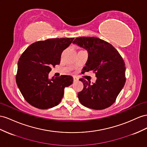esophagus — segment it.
<instances>
[{"label": "esophagus", "instance_id": "obj_1", "mask_svg": "<svg viewBox=\"0 0 147 147\" xmlns=\"http://www.w3.org/2000/svg\"><path fill=\"white\" fill-rule=\"evenodd\" d=\"M78 80V78L77 77L74 76V82H76V81H77Z\"/></svg>", "mask_w": 147, "mask_h": 147}]
</instances>
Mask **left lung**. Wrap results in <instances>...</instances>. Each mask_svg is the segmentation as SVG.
<instances>
[{"instance_id": "obj_1", "label": "left lung", "mask_w": 147, "mask_h": 147, "mask_svg": "<svg viewBox=\"0 0 147 147\" xmlns=\"http://www.w3.org/2000/svg\"><path fill=\"white\" fill-rule=\"evenodd\" d=\"M85 49L88 59L83 72L92 70L96 82L80 78L83 89L78 93L81 104L90 109L101 110L116 101L125 83V62L115 47L102 39L94 37L77 38L73 42Z\"/></svg>"}]
</instances>
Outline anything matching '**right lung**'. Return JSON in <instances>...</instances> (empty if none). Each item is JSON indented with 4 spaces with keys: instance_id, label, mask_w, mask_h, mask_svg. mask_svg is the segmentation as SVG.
<instances>
[{
    "instance_id": "right-lung-1",
    "label": "right lung",
    "mask_w": 147,
    "mask_h": 147,
    "mask_svg": "<svg viewBox=\"0 0 147 147\" xmlns=\"http://www.w3.org/2000/svg\"><path fill=\"white\" fill-rule=\"evenodd\" d=\"M74 38L48 39L29 46L18 62L16 82L25 100L35 108L46 109L58 105L64 88L72 85L70 75L49 78L51 67L61 62L63 51Z\"/></svg>"
}]
</instances>
